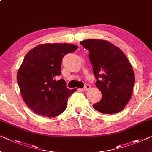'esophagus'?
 I'll return each mask as SVG.
<instances>
[{"label": "esophagus", "instance_id": "34e87169", "mask_svg": "<svg viewBox=\"0 0 152 152\" xmlns=\"http://www.w3.org/2000/svg\"><path fill=\"white\" fill-rule=\"evenodd\" d=\"M91 88V87H90V85H87V84H86V85H85V86H84V87L82 89V90L83 91H88L89 90V89Z\"/></svg>", "mask_w": 152, "mask_h": 152}]
</instances>
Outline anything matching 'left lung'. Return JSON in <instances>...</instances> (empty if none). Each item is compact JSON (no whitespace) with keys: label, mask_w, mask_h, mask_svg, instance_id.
Listing matches in <instances>:
<instances>
[{"label":"left lung","mask_w":152,"mask_h":152,"mask_svg":"<svg viewBox=\"0 0 152 152\" xmlns=\"http://www.w3.org/2000/svg\"><path fill=\"white\" fill-rule=\"evenodd\" d=\"M80 44L89 51L96 86L102 94L93 107L105 114L120 112L130 100L134 85V71L128 58L107 41L87 39Z\"/></svg>","instance_id":"obj_1"}]
</instances>
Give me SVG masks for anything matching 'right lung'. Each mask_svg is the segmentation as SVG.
Instances as JSON below:
<instances>
[{"instance_id": "add662e5", "label": "right lung", "mask_w": 152, "mask_h": 152, "mask_svg": "<svg viewBox=\"0 0 152 152\" xmlns=\"http://www.w3.org/2000/svg\"><path fill=\"white\" fill-rule=\"evenodd\" d=\"M78 46L69 44H46L31 50L17 74V81L22 98L37 115L58 116L67 108V98L76 89L66 87L61 75L63 58Z\"/></svg>"}]
</instances>
